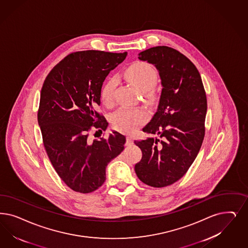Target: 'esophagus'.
<instances>
[{
    "label": "esophagus",
    "mask_w": 248,
    "mask_h": 248,
    "mask_svg": "<svg viewBox=\"0 0 248 248\" xmlns=\"http://www.w3.org/2000/svg\"><path fill=\"white\" fill-rule=\"evenodd\" d=\"M133 143V138L130 136V135H128L127 136V141H126V145L127 146H130L131 144Z\"/></svg>",
    "instance_id": "esophagus-1"
}]
</instances>
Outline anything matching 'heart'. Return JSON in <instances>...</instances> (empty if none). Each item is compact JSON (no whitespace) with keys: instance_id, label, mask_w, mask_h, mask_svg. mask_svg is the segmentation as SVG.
I'll return each instance as SVG.
<instances>
[{"instance_id":"obj_1","label":"heart","mask_w":248,"mask_h":248,"mask_svg":"<svg viewBox=\"0 0 248 248\" xmlns=\"http://www.w3.org/2000/svg\"><path fill=\"white\" fill-rule=\"evenodd\" d=\"M126 78L138 91L145 92L154 87L157 82V74L151 64L138 61L130 64L126 70ZM117 86V79L111 78L101 88L100 99L105 105H110L113 93ZM148 113L140 108H120L111 115L113 127L121 131H132L147 120Z\"/></svg>"}]
</instances>
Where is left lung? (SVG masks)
Wrapping results in <instances>:
<instances>
[{
	"instance_id": "left-lung-1",
	"label": "left lung",
	"mask_w": 248,
	"mask_h": 248,
	"mask_svg": "<svg viewBox=\"0 0 248 248\" xmlns=\"http://www.w3.org/2000/svg\"><path fill=\"white\" fill-rule=\"evenodd\" d=\"M138 58L153 64L160 76L158 108L142 130L161 140H135L142 152L135 172L144 184L160 188L180 180L195 160L204 138L207 100L197 68L179 51L156 46Z\"/></svg>"
}]
</instances>
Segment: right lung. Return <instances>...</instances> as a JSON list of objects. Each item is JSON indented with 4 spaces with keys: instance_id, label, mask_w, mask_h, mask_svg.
Returning <instances> with one entry per match:
<instances>
[{
    "instance_id": "right-lung-1",
    "label": "right lung",
    "mask_w": 248,
    "mask_h": 248,
    "mask_svg": "<svg viewBox=\"0 0 248 248\" xmlns=\"http://www.w3.org/2000/svg\"><path fill=\"white\" fill-rule=\"evenodd\" d=\"M128 55L88 50L64 57L48 74L40 94L38 124L49 160L64 184L89 193L106 181V168L124 150L126 138L113 130L108 139L88 140L91 128L108 123L96 108L105 78Z\"/></svg>"
}]
</instances>
